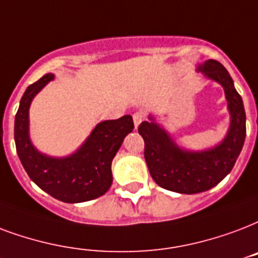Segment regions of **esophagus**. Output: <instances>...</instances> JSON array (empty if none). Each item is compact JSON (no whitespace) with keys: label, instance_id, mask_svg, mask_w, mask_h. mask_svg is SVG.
I'll use <instances>...</instances> for the list:
<instances>
[{"label":"esophagus","instance_id":"obj_1","mask_svg":"<svg viewBox=\"0 0 258 258\" xmlns=\"http://www.w3.org/2000/svg\"><path fill=\"white\" fill-rule=\"evenodd\" d=\"M133 119H134V124H135V128H137L138 125L141 124L143 121V119H145V115H143L142 112H135L133 116Z\"/></svg>","mask_w":258,"mask_h":258}]
</instances>
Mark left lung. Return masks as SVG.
I'll list each match as a JSON object with an SVG mask.
<instances>
[{
  "instance_id": "left-lung-1",
  "label": "left lung",
  "mask_w": 258,
  "mask_h": 258,
  "mask_svg": "<svg viewBox=\"0 0 258 258\" xmlns=\"http://www.w3.org/2000/svg\"><path fill=\"white\" fill-rule=\"evenodd\" d=\"M204 76L225 88L231 124L225 141L215 149L203 153H188L154 121H142L138 127L145 141V160L153 180L165 189L178 194H199L211 189L233 169L242 150L246 135V115L242 98L223 64L210 59L199 68Z\"/></svg>"
}]
</instances>
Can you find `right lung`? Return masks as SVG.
<instances>
[{
    "mask_svg": "<svg viewBox=\"0 0 258 258\" xmlns=\"http://www.w3.org/2000/svg\"><path fill=\"white\" fill-rule=\"evenodd\" d=\"M54 78L43 76L29 85L15 117L16 150L29 178L55 199L82 203L101 196L112 184L111 164L123 139L134 130L133 116L101 121L85 145L68 158H50L33 149L28 137V109L35 94Z\"/></svg>",
    "mask_w": 258,
    "mask_h": 258,
    "instance_id": "1",
    "label": "right lung"
}]
</instances>
